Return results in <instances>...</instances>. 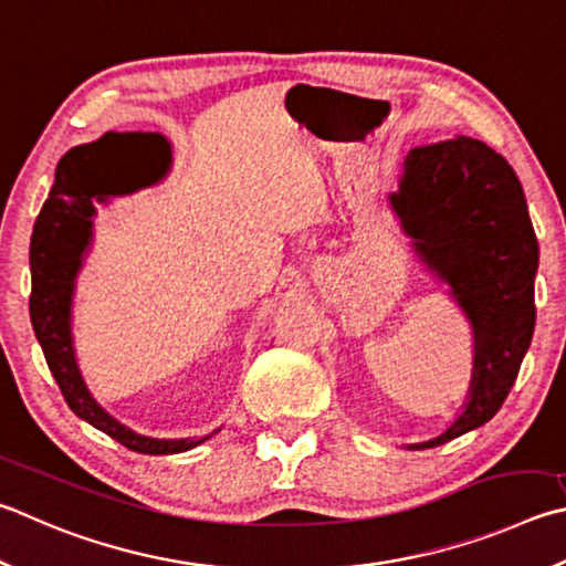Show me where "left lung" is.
<instances>
[{
	"instance_id": "1",
	"label": "left lung",
	"mask_w": 566,
	"mask_h": 566,
	"mask_svg": "<svg viewBox=\"0 0 566 566\" xmlns=\"http://www.w3.org/2000/svg\"><path fill=\"white\" fill-rule=\"evenodd\" d=\"M388 208L472 328L465 403L443 433L406 446L426 450L485 426L505 403L534 334L539 248L515 170L468 136L410 150Z\"/></svg>"
}]
</instances>
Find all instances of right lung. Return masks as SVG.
<instances>
[{
  "label": "right lung",
  "mask_w": 566,
  "mask_h": 566,
  "mask_svg": "<svg viewBox=\"0 0 566 566\" xmlns=\"http://www.w3.org/2000/svg\"><path fill=\"white\" fill-rule=\"evenodd\" d=\"M170 163L172 148L163 133L108 130L94 143L71 148L59 160L54 185L34 222L32 248H29V266H32L29 314L49 371L56 378L69 408L101 433L146 455L185 453L212 438L220 428L202 438H153L123 426L91 396L76 361L71 322H74L76 276L94 242L96 202L150 188L168 176Z\"/></svg>",
  "instance_id": "1"
}]
</instances>
